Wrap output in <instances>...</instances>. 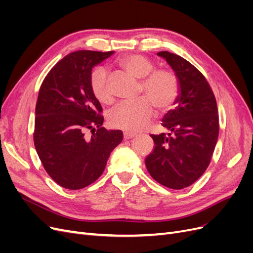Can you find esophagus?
Returning <instances> with one entry per match:
<instances>
[{
	"instance_id": "esophagus-1",
	"label": "esophagus",
	"mask_w": 253,
	"mask_h": 253,
	"mask_svg": "<svg viewBox=\"0 0 253 253\" xmlns=\"http://www.w3.org/2000/svg\"><path fill=\"white\" fill-rule=\"evenodd\" d=\"M135 133H132V132H125L124 133V138L125 139H131L133 138V137H135Z\"/></svg>"
}]
</instances>
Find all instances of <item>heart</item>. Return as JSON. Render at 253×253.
<instances>
[{"mask_svg": "<svg viewBox=\"0 0 253 253\" xmlns=\"http://www.w3.org/2000/svg\"><path fill=\"white\" fill-rule=\"evenodd\" d=\"M118 65L132 77L141 81V91L148 98H141L133 103H121L109 115L110 125L116 128L136 132L149 125L154 105L165 111L171 108L179 93V80L170 70H155L153 61L138 53H128L118 60ZM90 88L99 102L110 104L114 97L111 89L109 74L98 68L90 79ZM152 102L151 103L150 101Z\"/></svg>", "mask_w": 253, "mask_h": 253, "instance_id": "heart-1", "label": "heart"}]
</instances>
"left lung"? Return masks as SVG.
Returning a JSON list of instances; mask_svg holds the SVG:
<instances>
[{
  "label": "left lung",
  "mask_w": 253,
  "mask_h": 253,
  "mask_svg": "<svg viewBox=\"0 0 253 253\" xmlns=\"http://www.w3.org/2000/svg\"><path fill=\"white\" fill-rule=\"evenodd\" d=\"M179 80L176 108L163 118L168 133L151 135L154 150L145 158L150 175L163 186L189 187L208 168L218 137L215 97L204 75L186 59L169 51L157 52Z\"/></svg>",
  "instance_id": "left-lung-1"
}]
</instances>
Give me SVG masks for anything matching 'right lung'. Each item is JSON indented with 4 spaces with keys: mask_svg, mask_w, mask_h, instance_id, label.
I'll return each instance as SVG.
<instances>
[{
    "mask_svg": "<svg viewBox=\"0 0 253 253\" xmlns=\"http://www.w3.org/2000/svg\"><path fill=\"white\" fill-rule=\"evenodd\" d=\"M113 53L74 51L51 68L40 87L35 147L44 169L65 189L85 188L100 177L124 138L119 129L102 126L101 104L90 88L93 67ZM87 129L90 136L85 135Z\"/></svg>",
    "mask_w": 253,
    "mask_h": 253,
    "instance_id": "right-lung-1",
    "label": "right lung"
}]
</instances>
